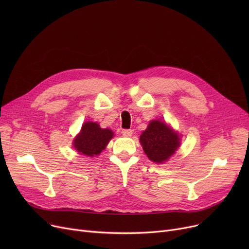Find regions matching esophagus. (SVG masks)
I'll use <instances>...</instances> for the list:
<instances>
[{"label":"esophagus","instance_id":"1","mask_svg":"<svg viewBox=\"0 0 249 249\" xmlns=\"http://www.w3.org/2000/svg\"><path fill=\"white\" fill-rule=\"evenodd\" d=\"M122 135L124 137H131L132 136V130H130V129L122 130Z\"/></svg>","mask_w":249,"mask_h":249}]
</instances>
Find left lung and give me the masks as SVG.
Wrapping results in <instances>:
<instances>
[{"instance_id":"8db88e82","label":"left lung","mask_w":249,"mask_h":249,"mask_svg":"<svg viewBox=\"0 0 249 249\" xmlns=\"http://www.w3.org/2000/svg\"><path fill=\"white\" fill-rule=\"evenodd\" d=\"M139 140L147 158L156 163L166 161L180 145L178 134L160 120H152Z\"/></svg>"}]
</instances>
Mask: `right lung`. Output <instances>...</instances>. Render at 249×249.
<instances>
[{
  "mask_svg": "<svg viewBox=\"0 0 249 249\" xmlns=\"http://www.w3.org/2000/svg\"><path fill=\"white\" fill-rule=\"evenodd\" d=\"M113 136L112 130L103 129L97 122L89 121L83 124L81 132L75 136L72 144L80 154L93 158L106 148Z\"/></svg>",
  "mask_w": 249,
  "mask_h": 249,
  "instance_id": "right-lung-1",
  "label": "right lung"
}]
</instances>
